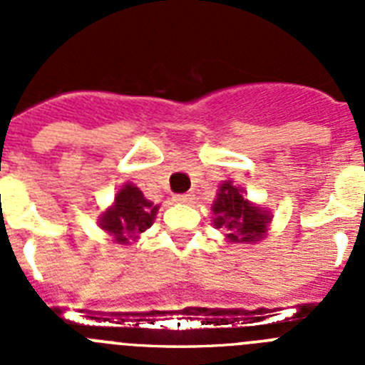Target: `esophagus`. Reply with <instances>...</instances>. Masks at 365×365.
<instances>
[{
    "mask_svg": "<svg viewBox=\"0 0 365 365\" xmlns=\"http://www.w3.org/2000/svg\"><path fill=\"white\" fill-rule=\"evenodd\" d=\"M193 193H177L175 197H173V201L175 202H180V205H190V202H193Z\"/></svg>",
    "mask_w": 365,
    "mask_h": 365,
    "instance_id": "esophagus-1",
    "label": "esophagus"
}]
</instances>
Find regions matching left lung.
I'll list each match as a JSON object with an SVG mask.
<instances>
[{
  "label": "left lung",
  "mask_w": 365,
  "mask_h": 365,
  "mask_svg": "<svg viewBox=\"0 0 365 365\" xmlns=\"http://www.w3.org/2000/svg\"><path fill=\"white\" fill-rule=\"evenodd\" d=\"M214 227L227 230L230 243H256L265 237L270 214L245 197V192L225 180L214 205Z\"/></svg>",
  "instance_id": "1"
}]
</instances>
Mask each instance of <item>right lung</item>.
<instances>
[{"label": "right lung", "instance_id": "obj_1", "mask_svg": "<svg viewBox=\"0 0 365 365\" xmlns=\"http://www.w3.org/2000/svg\"><path fill=\"white\" fill-rule=\"evenodd\" d=\"M159 206L144 197V193L135 185L128 182L118 190L115 202L100 215L98 225L102 230L113 235L115 243L130 245L131 240L153 225Z\"/></svg>", "mask_w": 365, "mask_h": 365}]
</instances>
